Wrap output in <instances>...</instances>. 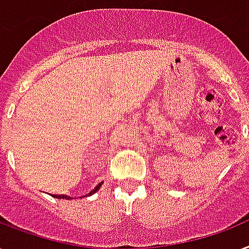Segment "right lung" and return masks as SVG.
<instances>
[{
  "label": "right lung",
  "instance_id": "1",
  "mask_svg": "<svg viewBox=\"0 0 249 249\" xmlns=\"http://www.w3.org/2000/svg\"><path fill=\"white\" fill-rule=\"evenodd\" d=\"M100 187H101V183H98L97 186H96V188H93V190L90 191L88 195H86V196H90V195H93L94 192H97V191L100 190ZM53 196H54V197H58V198H67V200L70 198V196H65V195H53Z\"/></svg>",
  "mask_w": 249,
  "mask_h": 249
}]
</instances>
